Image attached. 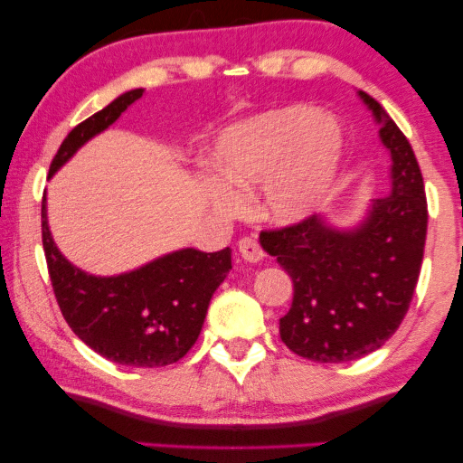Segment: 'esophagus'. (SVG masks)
<instances>
[{
  "label": "esophagus",
  "instance_id": "esophagus-1",
  "mask_svg": "<svg viewBox=\"0 0 463 463\" xmlns=\"http://www.w3.org/2000/svg\"><path fill=\"white\" fill-rule=\"evenodd\" d=\"M238 252H240V257H242L244 261H249V263H259L265 257L261 244H259L252 236H246V238L240 240Z\"/></svg>",
  "mask_w": 463,
  "mask_h": 463
}]
</instances>
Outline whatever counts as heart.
<instances>
[{
  "mask_svg": "<svg viewBox=\"0 0 463 463\" xmlns=\"http://www.w3.org/2000/svg\"><path fill=\"white\" fill-rule=\"evenodd\" d=\"M320 113L295 105L271 109L227 128L213 149L206 198L221 213H236L259 185V211L274 223L307 217L331 185L341 141Z\"/></svg>",
  "mask_w": 463,
  "mask_h": 463,
  "instance_id": "obj_1",
  "label": "heart"
}]
</instances>
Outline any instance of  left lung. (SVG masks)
Masks as SVG:
<instances>
[{
    "mask_svg": "<svg viewBox=\"0 0 463 463\" xmlns=\"http://www.w3.org/2000/svg\"><path fill=\"white\" fill-rule=\"evenodd\" d=\"M360 99L392 156V194L369 217L339 232L320 217L261 232V246L293 280V306L280 337L297 356L347 363L375 352L401 326L420 280L428 202L413 147L375 99Z\"/></svg>",
    "mask_w": 463,
    "mask_h": 463,
    "instance_id": "obj_1",
    "label": "left lung"
}]
</instances>
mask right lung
<instances>
[{
	"mask_svg": "<svg viewBox=\"0 0 463 463\" xmlns=\"http://www.w3.org/2000/svg\"><path fill=\"white\" fill-rule=\"evenodd\" d=\"M143 88L124 92L65 137L50 164V176L84 145L141 99ZM42 242L56 303L71 331L111 363L166 366L192 350L208 303L232 269V250L183 249L128 274L99 278L81 271L56 249L42 202Z\"/></svg>",
	"mask_w": 463,
	"mask_h": 463,
	"instance_id": "add662e5",
	"label": "right lung"
}]
</instances>
